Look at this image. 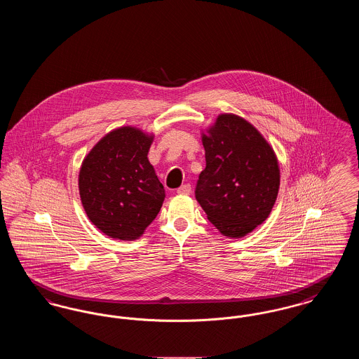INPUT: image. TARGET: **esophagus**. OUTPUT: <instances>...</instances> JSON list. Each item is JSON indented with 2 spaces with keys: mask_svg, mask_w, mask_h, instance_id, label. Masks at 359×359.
Masks as SVG:
<instances>
[{
  "mask_svg": "<svg viewBox=\"0 0 359 359\" xmlns=\"http://www.w3.org/2000/svg\"><path fill=\"white\" fill-rule=\"evenodd\" d=\"M179 195H189L191 194V186L189 184H183L182 187L177 188L176 191Z\"/></svg>",
  "mask_w": 359,
  "mask_h": 359,
  "instance_id": "1",
  "label": "esophagus"
}]
</instances>
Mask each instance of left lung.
<instances>
[{"mask_svg":"<svg viewBox=\"0 0 359 359\" xmlns=\"http://www.w3.org/2000/svg\"><path fill=\"white\" fill-rule=\"evenodd\" d=\"M202 142L205 168L196 201L224 237H245L269 217L277 199L280 168L273 148L236 114L218 116Z\"/></svg>","mask_w":359,"mask_h":359,"instance_id":"left-lung-1","label":"left lung"}]
</instances>
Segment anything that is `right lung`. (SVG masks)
Masks as SVG:
<instances>
[{"label":"right lung","instance_id":"right-lung-1","mask_svg":"<svg viewBox=\"0 0 359 359\" xmlns=\"http://www.w3.org/2000/svg\"><path fill=\"white\" fill-rule=\"evenodd\" d=\"M152 141L154 135L122 126L102 137L82 163L86 214L111 238H140L163 205L165 191L147 157Z\"/></svg>","mask_w":359,"mask_h":359}]
</instances>
